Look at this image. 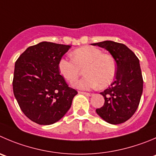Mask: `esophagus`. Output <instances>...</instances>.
I'll list each match as a JSON object with an SVG mask.
<instances>
[{
    "instance_id": "34e87169",
    "label": "esophagus",
    "mask_w": 156,
    "mask_h": 156,
    "mask_svg": "<svg viewBox=\"0 0 156 156\" xmlns=\"http://www.w3.org/2000/svg\"><path fill=\"white\" fill-rule=\"evenodd\" d=\"M79 93H81V94L86 95V96H90L92 95L91 93H86V92H82V91H79Z\"/></svg>"
}]
</instances>
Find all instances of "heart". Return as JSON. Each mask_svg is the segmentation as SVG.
I'll return each mask as SVG.
<instances>
[{
  "label": "heart",
  "mask_w": 156,
  "mask_h": 156,
  "mask_svg": "<svg viewBox=\"0 0 156 156\" xmlns=\"http://www.w3.org/2000/svg\"><path fill=\"white\" fill-rule=\"evenodd\" d=\"M73 60L61 58L58 69L60 74L69 83L76 82L84 69L85 76L76 83L82 90L98 87L105 88L112 83L116 75L117 64L115 58L109 53L91 46H84L71 53Z\"/></svg>",
  "instance_id": "1"
}]
</instances>
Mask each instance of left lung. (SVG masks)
Segmentation results:
<instances>
[{
	"label": "left lung",
	"instance_id": "left-lung-1",
	"mask_svg": "<svg viewBox=\"0 0 156 156\" xmlns=\"http://www.w3.org/2000/svg\"><path fill=\"white\" fill-rule=\"evenodd\" d=\"M105 48L115 58L117 64L115 80L100 93L104 105L96 111L111 124H120L129 119L139 106L143 89V79L139 60L125 44L106 41L93 44Z\"/></svg>",
	"mask_w": 156,
	"mask_h": 156
}]
</instances>
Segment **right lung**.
I'll return each mask as SVG.
<instances>
[{
  "label": "right lung",
  "instance_id": "obj_1",
  "mask_svg": "<svg viewBox=\"0 0 156 156\" xmlns=\"http://www.w3.org/2000/svg\"><path fill=\"white\" fill-rule=\"evenodd\" d=\"M69 47L44 41L28 47L15 63L14 96L24 115L40 125L59 121L77 94L58 69L59 60Z\"/></svg>",
  "mask_w": 156,
  "mask_h": 156
}]
</instances>
